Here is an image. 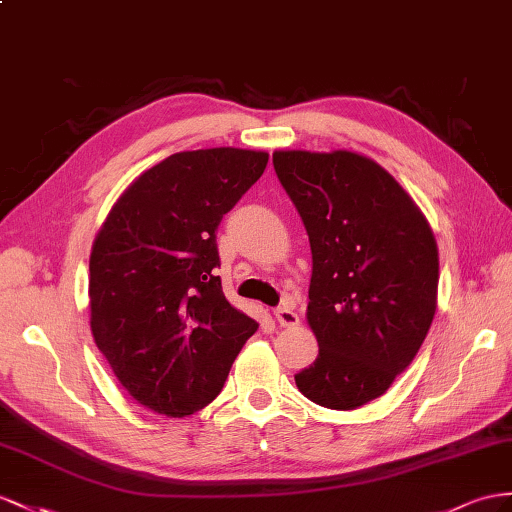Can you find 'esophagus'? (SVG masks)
Instances as JSON below:
<instances>
[{
	"instance_id": "34e87169",
	"label": "esophagus",
	"mask_w": 512,
	"mask_h": 512,
	"mask_svg": "<svg viewBox=\"0 0 512 512\" xmlns=\"http://www.w3.org/2000/svg\"><path fill=\"white\" fill-rule=\"evenodd\" d=\"M274 318H277V322L283 326V329H292V326L300 324L298 313L292 307H287V305L274 309Z\"/></svg>"
}]
</instances>
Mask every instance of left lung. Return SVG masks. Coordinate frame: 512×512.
<instances>
[{"label": "left lung", "instance_id": "left-lung-1", "mask_svg": "<svg viewBox=\"0 0 512 512\" xmlns=\"http://www.w3.org/2000/svg\"><path fill=\"white\" fill-rule=\"evenodd\" d=\"M272 162L313 264L307 324L320 352L296 387L326 409H359L424 344L437 311V240L411 194L368 155L287 149Z\"/></svg>", "mask_w": 512, "mask_h": 512}]
</instances>
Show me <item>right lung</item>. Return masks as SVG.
Segmentation results:
<instances>
[{
	"mask_svg": "<svg viewBox=\"0 0 512 512\" xmlns=\"http://www.w3.org/2000/svg\"><path fill=\"white\" fill-rule=\"evenodd\" d=\"M266 151H181L116 199L90 251V331L131 398L166 417L205 409L259 324L222 294L216 229L264 175Z\"/></svg>",
	"mask_w": 512,
	"mask_h": 512,
	"instance_id": "1",
	"label": "right lung"
}]
</instances>
